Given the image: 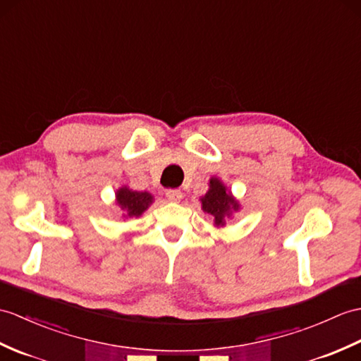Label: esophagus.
<instances>
[{
  "label": "esophagus",
  "mask_w": 361,
  "mask_h": 361,
  "mask_svg": "<svg viewBox=\"0 0 361 361\" xmlns=\"http://www.w3.org/2000/svg\"><path fill=\"white\" fill-rule=\"evenodd\" d=\"M166 197L167 200L172 201V203H178V201L183 198V192L178 189H169L166 190Z\"/></svg>",
  "instance_id": "1"
}]
</instances>
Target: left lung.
Here are the masks:
<instances>
[{
    "label": "left lung",
    "mask_w": 361,
    "mask_h": 361,
    "mask_svg": "<svg viewBox=\"0 0 361 361\" xmlns=\"http://www.w3.org/2000/svg\"><path fill=\"white\" fill-rule=\"evenodd\" d=\"M200 203L201 211L211 216L215 228H224L226 221L241 209L240 201L219 177L209 180V189L203 197H200Z\"/></svg>",
    "instance_id": "left-lung-1"
}]
</instances>
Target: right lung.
<instances>
[{
    "label": "right lung",
    "mask_w": 361,
    "mask_h": 361,
    "mask_svg": "<svg viewBox=\"0 0 361 361\" xmlns=\"http://www.w3.org/2000/svg\"><path fill=\"white\" fill-rule=\"evenodd\" d=\"M154 203V195L146 190H133L123 184L115 192V204L123 211V216L128 219H137L145 214L149 206Z\"/></svg>",
    "instance_id": "add662e5"
}]
</instances>
